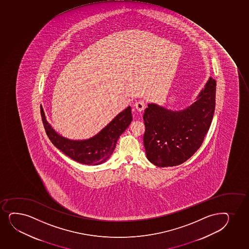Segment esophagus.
I'll return each mask as SVG.
<instances>
[{
  "label": "esophagus",
  "mask_w": 249,
  "mask_h": 249,
  "mask_svg": "<svg viewBox=\"0 0 249 249\" xmlns=\"http://www.w3.org/2000/svg\"><path fill=\"white\" fill-rule=\"evenodd\" d=\"M135 106L138 111L141 112L145 108V103H144L143 100H139L135 103Z\"/></svg>",
  "instance_id": "1"
}]
</instances>
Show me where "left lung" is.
Instances as JSON below:
<instances>
[{
	"label": "left lung",
	"instance_id": "obj_1",
	"mask_svg": "<svg viewBox=\"0 0 249 249\" xmlns=\"http://www.w3.org/2000/svg\"><path fill=\"white\" fill-rule=\"evenodd\" d=\"M216 80L209 78L191 106L171 110L149 104L144 110L143 145L147 159L158 167L179 165L200 148L215 109Z\"/></svg>",
	"mask_w": 249,
	"mask_h": 249
}]
</instances>
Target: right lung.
I'll use <instances>...</instances> for the list:
<instances>
[{
	"mask_svg": "<svg viewBox=\"0 0 249 249\" xmlns=\"http://www.w3.org/2000/svg\"><path fill=\"white\" fill-rule=\"evenodd\" d=\"M44 128L52 143L65 155L78 163L98 165L111 156L118 139L131 123V107L116 115L110 123L97 135L88 140H72L63 137L55 131L46 120L43 108H40Z\"/></svg>",
	"mask_w": 249,
	"mask_h": 249,
	"instance_id": "1",
	"label": "right lung"
}]
</instances>
